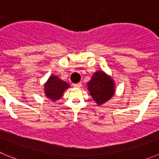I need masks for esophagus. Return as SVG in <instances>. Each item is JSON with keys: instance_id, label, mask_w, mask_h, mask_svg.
I'll return each mask as SVG.
<instances>
[{"instance_id": "1", "label": "esophagus", "mask_w": 159, "mask_h": 159, "mask_svg": "<svg viewBox=\"0 0 159 159\" xmlns=\"http://www.w3.org/2000/svg\"><path fill=\"white\" fill-rule=\"evenodd\" d=\"M74 86L76 87V88H80V87L81 86V83L79 82V83H77V84H74Z\"/></svg>"}]
</instances>
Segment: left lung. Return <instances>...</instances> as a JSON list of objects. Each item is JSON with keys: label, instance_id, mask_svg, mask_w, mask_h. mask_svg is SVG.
<instances>
[{"label": "left lung", "instance_id": "1", "mask_svg": "<svg viewBox=\"0 0 159 159\" xmlns=\"http://www.w3.org/2000/svg\"><path fill=\"white\" fill-rule=\"evenodd\" d=\"M87 84L90 95L99 105L108 101L115 93L113 80L103 71L94 73L91 80Z\"/></svg>", "mask_w": 159, "mask_h": 159}]
</instances>
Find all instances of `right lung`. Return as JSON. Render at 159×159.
Segmentation results:
<instances>
[{
	"label": "right lung",
	"mask_w": 159,
	"mask_h": 159,
	"mask_svg": "<svg viewBox=\"0 0 159 159\" xmlns=\"http://www.w3.org/2000/svg\"><path fill=\"white\" fill-rule=\"evenodd\" d=\"M70 87V85L66 81H62L57 76H50L48 81L44 85L46 97L55 101L62 97L63 92Z\"/></svg>",
	"instance_id": "1"
}]
</instances>
